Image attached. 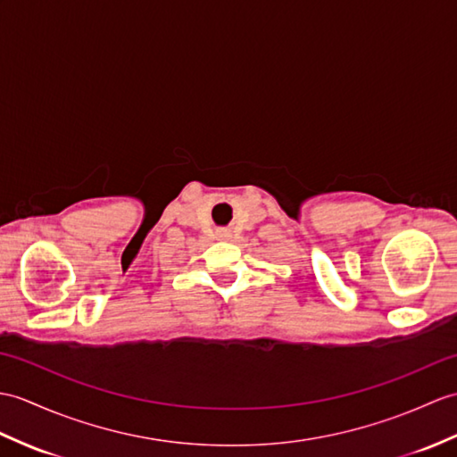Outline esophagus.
Instances as JSON below:
<instances>
[{
	"label": "esophagus",
	"mask_w": 457,
	"mask_h": 457,
	"mask_svg": "<svg viewBox=\"0 0 457 457\" xmlns=\"http://www.w3.org/2000/svg\"><path fill=\"white\" fill-rule=\"evenodd\" d=\"M218 236L220 237H229V233L228 231H218Z\"/></svg>",
	"instance_id": "1"
}]
</instances>
